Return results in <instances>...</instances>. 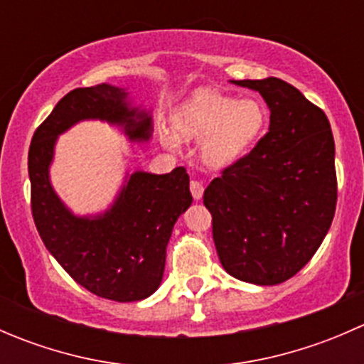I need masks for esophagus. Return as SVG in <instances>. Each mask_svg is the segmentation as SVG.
I'll return each instance as SVG.
<instances>
[{
    "label": "esophagus",
    "mask_w": 364,
    "mask_h": 364,
    "mask_svg": "<svg viewBox=\"0 0 364 364\" xmlns=\"http://www.w3.org/2000/svg\"><path fill=\"white\" fill-rule=\"evenodd\" d=\"M190 192H192L193 199H196V200L203 199V196H204L203 183H199V181H196V179H193V181L190 183Z\"/></svg>",
    "instance_id": "34e87169"
}]
</instances>
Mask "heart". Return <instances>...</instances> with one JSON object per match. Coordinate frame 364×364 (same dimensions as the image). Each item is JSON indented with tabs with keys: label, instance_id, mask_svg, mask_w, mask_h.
Returning <instances> with one entry per match:
<instances>
[{
	"label": "heart",
	"instance_id": "obj_1",
	"mask_svg": "<svg viewBox=\"0 0 364 364\" xmlns=\"http://www.w3.org/2000/svg\"><path fill=\"white\" fill-rule=\"evenodd\" d=\"M264 124V111L253 98H234L199 90L174 112V130L164 135L168 148L183 141H200L199 159L211 168L232 165L247 153Z\"/></svg>",
	"mask_w": 364,
	"mask_h": 364
}]
</instances>
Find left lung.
I'll list each match as a JSON object with an SVG mask.
<instances>
[{"label": "left lung", "instance_id": "left-lung-1", "mask_svg": "<svg viewBox=\"0 0 364 364\" xmlns=\"http://www.w3.org/2000/svg\"><path fill=\"white\" fill-rule=\"evenodd\" d=\"M230 82L260 93L269 132L209 183L204 205L223 269L247 284L277 285L314 257L331 227L335 139L326 114L285 80Z\"/></svg>", "mask_w": 364, "mask_h": 364}]
</instances>
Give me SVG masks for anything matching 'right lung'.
Returning <instances> with one entry per match:
<instances>
[{
    "label": "right lung",
    "instance_id": "add662e5",
    "mask_svg": "<svg viewBox=\"0 0 364 364\" xmlns=\"http://www.w3.org/2000/svg\"><path fill=\"white\" fill-rule=\"evenodd\" d=\"M80 121L117 127L130 142L153 137L151 109L134 105L130 91L112 84L79 87L65 95L36 128L28 155L31 209L50 255L93 294L128 303L160 287L174 223L192 204L185 167L168 174L124 172L109 208L75 215L50 183L58 137Z\"/></svg>",
    "mask_w": 364,
    "mask_h": 364
}]
</instances>
